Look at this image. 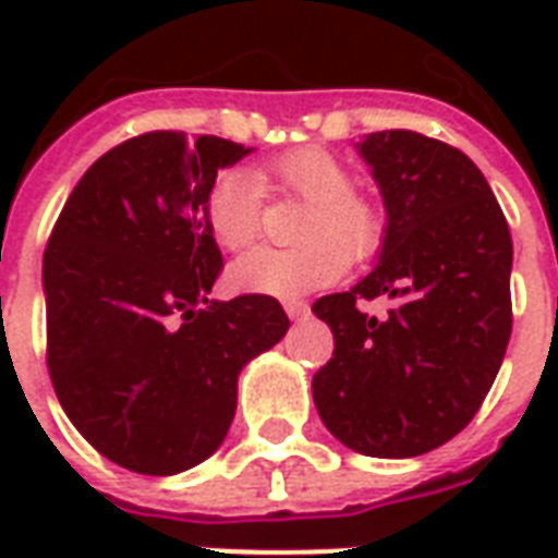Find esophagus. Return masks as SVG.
<instances>
[{"label": "esophagus", "instance_id": "1", "mask_svg": "<svg viewBox=\"0 0 558 558\" xmlns=\"http://www.w3.org/2000/svg\"><path fill=\"white\" fill-rule=\"evenodd\" d=\"M283 311H287L290 319H302V316L311 314V307H307V302H302V299H287V302H283Z\"/></svg>", "mask_w": 558, "mask_h": 558}]
</instances>
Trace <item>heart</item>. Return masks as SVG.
Returning a JSON list of instances; mask_svg holds the SVG:
<instances>
[{
    "label": "heart",
    "mask_w": 558,
    "mask_h": 558,
    "mask_svg": "<svg viewBox=\"0 0 558 558\" xmlns=\"http://www.w3.org/2000/svg\"><path fill=\"white\" fill-rule=\"evenodd\" d=\"M268 184L302 199L299 247H256L230 268L235 290L292 299L328 287L347 275L350 263H364L386 235L383 211L355 194L352 172L323 148L287 151L266 167ZM208 232L223 251H242L256 242L266 215V184L251 170H223L203 199Z\"/></svg>",
    "instance_id": "obj_1"
}]
</instances>
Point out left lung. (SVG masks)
<instances>
[{
  "instance_id": "left-lung-1",
  "label": "left lung",
  "mask_w": 558,
  "mask_h": 558,
  "mask_svg": "<svg viewBox=\"0 0 558 558\" xmlns=\"http://www.w3.org/2000/svg\"><path fill=\"white\" fill-rule=\"evenodd\" d=\"M388 208L379 266L314 314L335 352L314 376L319 418L367 457H418L475 418L511 338V232L490 184L460 148L418 131L362 143ZM396 299L388 320L362 298Z\"/></svg>"
}]
</instances>
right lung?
I'll use <instances>...</instances> for the list:
<instances>
[{
  "label": "right lung",
  "instance_id": "right-lung-1",
  "mask_svg": "<svg viewBox=\"0 0 558 558\" xmlns=\"http://www.w3.org/2000/svg\"><path fill=\"white\" fill-rule=\"evenodd\" d=\"M242 155L208 134L125 140L80 179L44 251L56 398L95 451L140 475L215 454L239 371L290 328L263 292L208 302L223 256L203 199Z\"/></svg>",
  "mask_w": 558,
  "mask_h": 558
}]
</instances>
